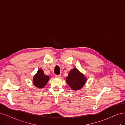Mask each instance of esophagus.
Here are the masks:
<instances>
[{
    "instance_id": "1",
    "label": "esophagus",
    "mask_w": 125,
    "mask_h": 125,
    "mask_svg": "<svg viewBox=\"0 0 125 125\" xmlns=\"http://www.w3.org/2000/svg\"><path fill=\"white\" fill-rule=\"evenodd\" d=\"M55 77H56V78H60L61 77V75H55Z\"/></svg>"
}]
</instances>
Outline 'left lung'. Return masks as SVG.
I'll return each mask as SVG.
<instances>
[{"instance_id": "1", "label": "left lung", "mask_w": 125, "mask_h": 125, "mask_svg": "<svg viewBox=\"0 0 125 125\" xmlns=\"http://www.w3.org/2000/svg\"><path fill=\"white\" fill-rule=\"evenodd\" d=\"M66 81L72 90L77 91L82 89L84 85L86 78L77 68H73L69 72Z\"/></svg>"}]
</instances>
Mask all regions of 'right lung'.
<instances>
[{
    "mask_svg": "<svg viewBox=\"0 0 125 125\" xmlns=\"http://www.w3.org/2000/svg\"><path fill=\"white\" fill-rule=\"evenodd\" d=\"M49 80V76L45 75L42 69L40 68L33 78L34 85L39 89L44 87Z\"/></svg>",
    "mask_w": 125,
    "mask_h": 125,
    "instance_id": "obj_1",
    "label": "right lung"
}]
</instances>
